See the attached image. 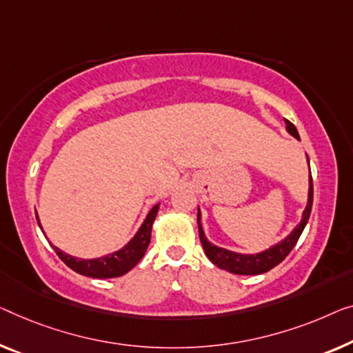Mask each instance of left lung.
<instances>
[{"label": "left lung", "mask_w": 353, "mask_h": 353, "mask_svg": "<svg viewBox=\"0 0 353 353\" xmlns=\"http://www.w3.org/2000/svg\"><path fill=\"white\" fill-rule=\"evenodd\" d=\"M285 123H287L288 133L293 134L296 139H299L296 126H294L292 122H288V120H285ZM312 199H314V185H312V176H311V177H309L307 206L303 212L301 223H299L298 227L294 228L285 239L281 241V243L276 244L274 247H271V249L261 252V254H255V255L236 254V252H231V250H227V249H222V247L210 244L209 241L206 239V236H204V231L201 228V214H199V209H198L199 239H201L203 249H204V252H206L208 259L212 261L215 266H219L220 270L233 272V274L254 276V274H263V272L272 270V268L277 266L279 263H281L288 254H290L293 247L296 245L299 236H301L304 227H306L309 215H311Z\"/></svg>", "instance_id": "8db88e82"}]
</instances>
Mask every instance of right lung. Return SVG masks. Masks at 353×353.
I'll return each instance as SVG.
<instances>
[{
    "mask_svg": "<svg viewBox=\"0 0 353 353\" xmlns=\"http://www.w3.org/2000/svg\"><path fill=\"white\" fill-rule=\"evenodd\" d=\"M157 212H159V204L152 208V210L147 215L144 223L141 225V228L133 239L126 244L123 249H120L114 254L101 256V259L94 260H81L76 259V256H71L61 252L59 247H54L57 255L60 256V260L65 263L66 266H70L72 271H76L77 274L94 277V279H109V277H120L128 272L131 268L138 265L139 260L143 259L147 247L150 243V233H152V223L157 217ZM36 220L39 219L36 215ZM41 227V225H39ZM42 230V228H41Z\"/></svg>",
    "mask_w": 353,
    "mask_h": 353,
    "instance_id": "1",
    "label": "right lung"
}]
</instances>
